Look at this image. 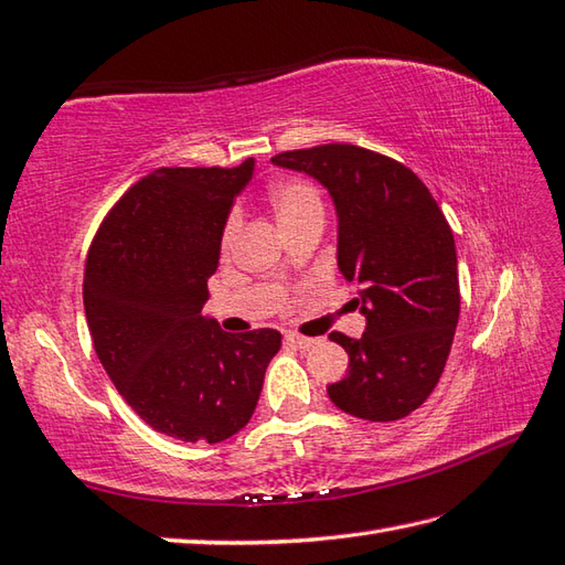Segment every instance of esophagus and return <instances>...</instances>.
Segmentation results:
<instances>
[{
    "label": "esophagus",
    "instance_id": "34e87169",
    "mask_svg": "<svg viewBox=\"0 0 565 565\" xmlns=\"http://www.w3.org/2000/svg\"><path fill=\"white\" fill-rule=\"evenodd\" d=\"M286 342H289V345H294V348H298V350H311L318 340H313V338H303V335H286Z\"/></svg>",
    "mask_w": 565,
    "mask_h": 565
}]
</instances>
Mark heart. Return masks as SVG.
Returning a JSON list of instances; mask_svg holds the SVG:
<instances>
[{
	"label": "heart",
	"mask_w": 565,
	"mask_h": 565,
	"mask_svg": "<svg viewBox=\"0 0 565 565\" xmlns=\"http://www.w3.org/2000/svg\"><path fill=\"white\" fill-rule=\"evenodd\" d=\"M269 201L276 213V220H279V225L301 217L303 213H311V210H320L318 191L311 183H306L301 179L276 181L269 191ZM235 230H237V215L232 213L223 227V249L232 245V239H235Z\"/></svg>",
	"instance_id": "heart-1"
}]
</instances>
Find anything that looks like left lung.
<instances>
[{
    "label": "left lung",
    "instance_id": "1",
    "mask_svg": "<svg viewBox=\"0 0 565 565\" xmlns=\"http://www.w3.org/2000/svg\"><path fill=\"white\" fill-rule=\"evenodd\" d=\"M271 163L328 188L338 213V269L360 286L362 338L330 333L350 370L328 386L338 408L396 422L444 374L460 316L456 239L428 188L404 163L355 143L276 153Z\"/></svg>",
    "mask_w": 565,
    "mask_h": 565
}]
</instances>
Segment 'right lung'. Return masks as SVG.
<instances>
[{"label": "right lung", "mask_w": 565, "mask_h": 565, "mask_svg": "<svg viewBox=\"0 0 565 565\" xmlns=\"http://www.w3.org/2000/svg\"><path fill=\"white\" fill-rule=\"evenodd\" d=\"M252 173L247 159L143 175L87 252L83 303L99 362L141 422L185 444L245 428L281 348L279 330L235 335L201 313L230 207Z\"/></svg>", "instance_id": "1"}]
</instances>
